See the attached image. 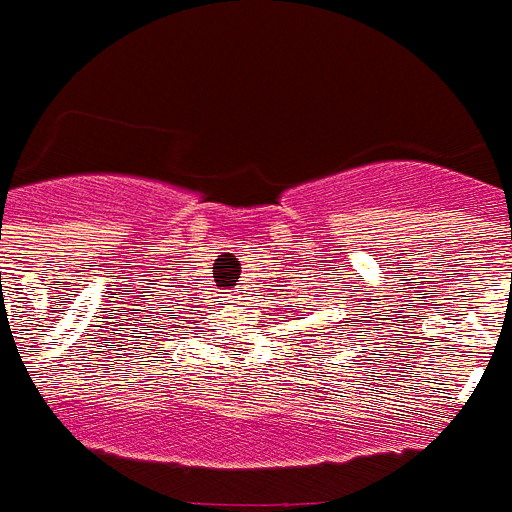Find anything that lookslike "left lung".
<instances>
[{
    "label": "left lung",
    "mask_w": 512,
    "mask_h": 512,
    "mask_svg": "<svg viewBox=\"0 0 512 512\" xmlns=\"http://www.w3.org/2000/svg\"><path fill=\"white\" fill-rule=\"evenodd\" d=\"M323 297H326V294H323ZM344 326H347V334H352V321H350V318H344Z\"/></svg>",
    "instance_id": "8db88e82"
}]
</instances>
